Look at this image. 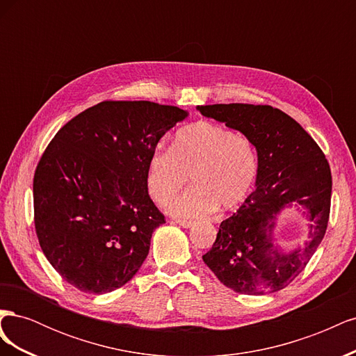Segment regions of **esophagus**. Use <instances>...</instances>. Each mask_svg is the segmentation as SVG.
Returning a JSON list of instances; mask_svg holds the SVG:
<instances>
[{
	"instance_id": "obj_1",
	"label": "esophagus",
	"mask_w": 356,
	"mask_h": 356,
	"mask_svg": "<svg viewBox=\"0 0 356 356\" xmlns=\"http://www.w3.org/2000/svg\"><path fill=\"white\" fill-rule=\"evenodd\" d=\"M177 224L182 225V227H186V229H190V227H193V225H195V221H191V220H177Z\"/></svg>"
}]
</instances>
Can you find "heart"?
Masks as SVG:
<instances>
[{"mask_svg": "<svg viewBox=\"0 0 356 356\" xmlns=\"http://www.w3.org/2000/svg\"><path fill=\"white\" fill-rule=\"evenodd\" d=\"M258 154L243 134L208 120H199L175 134L170 148H159L148 160L147 187L159 203L166 204L188 181V188L170 204L182 218H203L220 204L239 207L255 184Z\"/></svg>", "mask_w": 356, "mask_h": 356, "instance_id": "heart-1", "label": "heart"}]
</instances>
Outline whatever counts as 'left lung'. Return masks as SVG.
<instances>
[{
    "mask_svg": "<svg viewBox=\"0 0 356 356\" xmlns=\"http://www.w3.org/2000/svg\"><path fill=\"white\" fill-rule=\"evenodd\" d=\"M199 111L250 138L260 163L257 188L220 224L203 261L236 293H275L294 281L324 239L332 186L328 160L293 117L270 105L213 104ZM291 201L308 209L311 239L303 248L282 253L274 243L275 217Z\"/></svg>",
    "mask_w": 356,
    "mask_h": 356,
    "instance_id": "1",
    "label": "left lung"
}]
</instances>
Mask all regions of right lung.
I'll return each instance as SVG.
<instances>
[{"label": "right lung", "mask_w": 356, "mask_h": 356, "mask_svg": "<svg viewBox=\"0 0 356 356\" xmlns=\"http://www.w3.org/2000/svg\"><path fill=\"white\" fill-rule=\"evenodd\" d=\"M186 115L174 105L104 101L59 129L34 174V224L63 281L105 294L139 270L166 222L148 196V160Z\"/></svg>", "instance_id": "1"}]
</instances>
